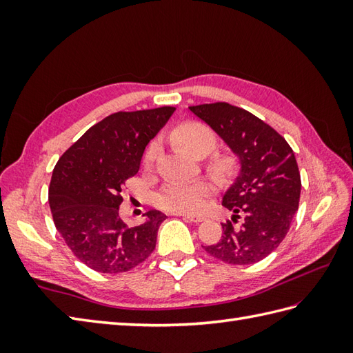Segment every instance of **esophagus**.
Segmentation results:
<instances>
[{"mask_svg":"<svg viewBox=\"0 0 353 353\" xmlns=\"http://www.w3.org/2000/svg\"><path fill=\"white\" fill-rule=\"evenodd\" d=\"M182 216H183V220H188V221H191V223H201V221H205V216H201V215L182 214Z\"/></svg>","mask_w":353,"mask_h":353,"instance_id":"34e87169","label":"esophagus"}]
</instances>
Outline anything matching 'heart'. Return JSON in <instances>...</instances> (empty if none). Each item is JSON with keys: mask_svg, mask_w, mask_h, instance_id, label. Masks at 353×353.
I'll return each instance as SVG.
<instances>
[{"mask_svg": "<svg viewBox=\"0 0 353 353\" xmlns=\"http://www.w3.org/2000/svg\"><path fill=\"white\" fill-rule=\"evenodd\" d=\"M171 139L177 145L185 148L192 156H205L215 148L216 138L215 133L203 123L188 121L177 125L171 132ZM161 152V145L153 141L148 145L144 162L152 165ZM232 163L228 157H216L211 163V168L216 174H226ZM211 194V188L203 182L190 181H174L165 183L154 196V203L161 209L172 214H196L205 206V201Z\"/></svg>", "mask_w": 353, "mask_h": 353, "instance_id": "obj_1", "label": "heart"}]
</instances>
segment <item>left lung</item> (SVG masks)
<instances>
[{
  "instance_id": "left-lung-1",
  "label": "left lung",
  "mask_w": 353,
  "mask_h": 353,
  "mask_svg": "<svg viewBox=\"0 0 353 353\" xmlns=\"http://www.w3.org/2000/svg\"><path fill=\"white\" fill-rule=\"evenodd\" d=\"M190 110L239 162L238 176L223 196V206L234 212L232 221L221 224L219 243L203 249L228 264H254L279 247L297 212L302 182L294 153L279 133L241 108L212 103ZM238 219L242 223L235 227Z\"/></svg>"
}]
</instances>
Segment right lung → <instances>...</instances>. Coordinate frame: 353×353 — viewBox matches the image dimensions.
<instances>
[{
    "mask_svg": "<svg viewBox=\"0 0 353 353\" xmlns=\"http://www.w3.org/2000/svg\"><path fill=\"white\" fill-rule=\"evenodd\" d=\"M174 110L163 106L112 114L88 129L52 170L48 203L56 229L76 258L95 272H129L154 250L167 216L152 209L144 223L129 228L119 216L121 190Z\"/></svg>",
    "mask_w": 353,
    "mask_h": 353,
    "instance_id": "add662e5",
    "label": "right lung"
}]
</instances>
